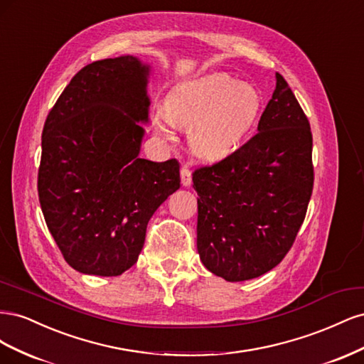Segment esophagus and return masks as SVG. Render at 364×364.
Here are the masks:
<instances>
[{"label":"esophagus","mask_w":364,"mask_h":364,"mask_svg":"<svg viewBox=\"0 0 364 364\" xmlns=\"http://www.w3.org/2000/svg\"><path fill=\"white\" fill-rule=\"evenodd\" d=\"M181 179H182L183 186L191 185V170L186 167V165H183V167L181 168Z\"/></svg>","instance_id":"esophagus-1"}]
</instances>
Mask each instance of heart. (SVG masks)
I'll return each instance as SVG.
<instances>
[{
	"label": "heart",
	"mask_w": 364,
	"mask_h": 364,
	"mask_svg": "<svg viewBox=\"0 0 364 364\" xmlns=\"http://www.w3.org/2000/svg\"><path fill=\"white\" fill-rule=\"evenodd\" d=\"M259 111L261 95L255 87L215 74L174 87L165 100V114L153 117V127L165 139L176 138L173 122L188 127L194 153L220 159L237 149Z\"/></svg>",
	"instance_id": "b5f03b06"
}]
</instances>
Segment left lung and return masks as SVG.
<instances>
[{
	"mask_svg": "<svg viewBox=\"0 0 364 364\" xmlns=\"http://www.w3.org/2000/svg\"><path fill=\"white\" fill-rule=\"evenodd\" d=\"M193 182L197 250L209 272L238 282L278 266L304 223L314 183L310 121L281 74L257 134L222 161L196 168Z\"/></svg>",
	"mask_w": 364,
	"mask_h": 364,
	"instance_id": "8db88e82",
	"label": "left lung"
}]
</instances>
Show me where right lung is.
<instances>
[{"label":"right lung","instance_id":"add662e5","mask_svg":"<svg viewBox=\"0 0 364 364\" xmlns=\"http://www.w3.org/2000/svg\"><path fill=\"white\" fill-rule=\"evenodd\" d=\"M147 71L134 56L86 65L43 124L42 214L65 261L80 273L118 277L134 266L149 220L181 186L178 161L138 156Z\"/></svg>","mask_w":364,"mask_h":364}]
</instances>
